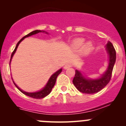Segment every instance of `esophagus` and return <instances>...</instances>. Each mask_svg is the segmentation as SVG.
I'll list each match as a JSON object with an SVG mask.
<instances>
[{
  "label": "esophagus",
  "mask_w": 126,
  "mask_h": 126,
  "mask_svg": "<svg viewBox=\"0 0 126 126\" xmlns=\"http://www.w3.org/2000/svg\"><path fill=\"white\" fill-rule=\"evenodd\" d=\"M70 67H71V66L69 65V64H65V65H64V69H68V68H70Z\"/></svg>",
  "instance_id": "1"
}]
</instances>
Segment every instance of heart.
<instances>
[{
  "label": "heart",
  "instance_id": "heart-1",
  "mask_svg": "<svg viewBox=\"0 0 126 126\" xmlns=\"http://www.w3.org/2000/svg\"><path fill=\"white\" fill-rule=\"evenodd\" d=\"M85 39L82 38H77L73 39L71 44V47L72 49L74 50L79 49L80 54L82 55L87 54L91 50L93 44L91 42H87L84 43Z\"/></svg>",
  "mask_w": 126,
  "mask_h": 126
}]
</instances>
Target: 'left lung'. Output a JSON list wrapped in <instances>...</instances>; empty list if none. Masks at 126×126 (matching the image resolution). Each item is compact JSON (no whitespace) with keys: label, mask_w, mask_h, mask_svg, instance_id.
<instances>
[{"label":"left lung","mask_w":126,"mask_h":126,"mask_svg":"<svg viewBox=\"0 0 126 126\" xmlns=\"http://www.w3.org/2000/svg\"><path fill=\"white\" fill-rule=\"evenodd\" d=\"M106 49L109 53V66L106 71L101 77L96 79H91L84 77L79 71L76 70L73 79V84L80 92L85 94H94L102 90L110 82L112 74L114 64L116 62V51L113 46L109 41L106 45Z\"/></svg>","instance_id":"left-lung-1"}]
</instances>
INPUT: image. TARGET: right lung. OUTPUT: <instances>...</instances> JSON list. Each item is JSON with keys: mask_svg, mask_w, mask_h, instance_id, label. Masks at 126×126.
Wrapping results in <instances>:
<instances>
[{"mask_svg": "<svg viewBox=\"0 0 126 126\" xmlns=\"http://www.w3.org/2000/svg\"><path fill=\"white\" fill-rule=\"evenodd\" d=\"M44 32V31H41V30H34V31L32 32H30V33L28 34V35H25V36H24V37L22 38L21 39V40L18 42V43H17V44H16V47H15V50H13V52H12V54H11V59H10V63H11V59H12V57H13V55L15 54V53L16 52V49H17V47H18L19 44H20V43H21V42L23 40L24 38H25L29 37V36H32V35H35V34H36V33H39V32ZM62 69H59V70L57 71V72H55L54 74L52 75L51 77H50V79H49V80H48L47 83V84L46 85L45 87L43 88L42 90H41L40 91H37V92H35V93L25 92V91H23V90H22L21 88H19L17 87V86L15 84V83L14 82V81H13V82L15 85L17 87V88L18 89V90H19L21 92H22V93L26 95V96H29V97H33V98H35V99L44 98V97H46V96H47V95L49 94H50V93L51 92L52 89L53 88V87H54V85H55V84L56 79H57L58 76L61 73V72H62Z\"/></svg>", "mask_w": 126, "mask_h": 126, "instance_id": "obj_1", "label": "right lung"}]
</instances>
